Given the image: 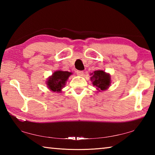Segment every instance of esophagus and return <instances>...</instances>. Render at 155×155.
Instances as JSON below:
<instances>
[{
	"label": "esophagus",
	"instance_id": "1",
	"mask_svg": "<svg viewBox=\"0 0 155 155\" xmlns=\"http://www.w3.org/2000/svg\"><path fill=\"white\" fill-rule=\"evenodd\" d=\"M83 71H77V74L78 75V76H83Z\"/></svg>",
	"mask_w": 155,
	"mask_h": 155
}]
</instances>
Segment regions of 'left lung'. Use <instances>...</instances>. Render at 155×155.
<instances>
[{"instance_id":"obj_1","label":"left lung","mask_w":155,"mask_h":155,"mask_svg":"<svg viewBox=\"0 0 155 155\" xmlns=\"http://www.w3.org/2000/svg\"><path fill=\"white\" fill-rule=\"evenodd\" d=\"M90 80L98 91L107 90L111 83V75L103 70H98L91 73Z\"/></svg>"}]
</instances>
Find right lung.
Masks as SVG:
<instances>
[{"mask_svg":"<svg viewBox=\"0 0 155 155\" xmlns=\"http://www.w3.org/2000/svg\"><path fill=\"white\" fill-rule=\"evenodd\" d=\"M72 74V72H70L62 71L61 70H57L47 79L46 82L47 87L53 92L61 93L68 78Z\"/></svg>","mask_w":155,"mask_h":155,"instance_id":"obj_1","label":"right lung"}]
</instances>
